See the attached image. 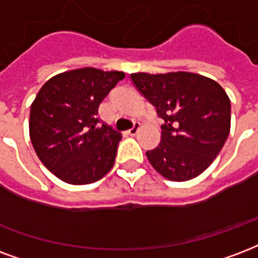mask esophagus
Masks as SVG:
<instances>
[{
    "instance_id": "esophagus-1",
    "label": "esophagus",
    "mask_w": 258,
    "mask_h": 258,
    "mask_svg": "<svg viewBox=\"0 0 258 258\" xmlns=\"http://www.w3.org/2000/svg\"><path fill=\"white\" fill-rule=\"evenodd\" d=\"M139 130H141V123H135L134 127H133V128L128 131V134L130 135H137V134H138Z\"/></svg>"
}]
</instances>
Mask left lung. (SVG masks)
<instances>
[{
	"label": "left lung",
	"mask_w": 258,
	"mask_h": 258,
	"mask_svg": "<svg viewBox=\"0 0 258 258\" xmlns=\"http://www.w3.org/2000/svg\"><path fill=\"white\" fill-rule=\"evenodd\" d=\"M133 85L156 108L161 141L146 156L168 180L197 177L220 153L230 134L231 104L217 82L191 72L131 74Z\"/></svg>",
	"instance_id": "1"
}]
</instances>
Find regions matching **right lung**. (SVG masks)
I'll use <instances>...</instances> for the list:
<instances>
[{
	"label": "right lung",
	"mask_w": 258,
	"mask_h": 258,
	"mask_svg": "<svg viewBox=\"0 0 258 258\" xmlns=\"http://www.w3.org/2000/svg\"><path fill=\"white\" fill-rule=\"evenodd\" d=\"M124 72L68 71L42 86L30 112V138L42 164L62 182L89 184L114 164L121 134L101 124L98 106Z\"/></svg>",
	"instance_id": "right-lung-1"
}]
</instances>
